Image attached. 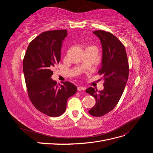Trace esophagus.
<instances>
[{"mask_svg": "<svg viewBox=\"0 0 153 153\" xmlns=\"http://www.w3.org/2000/svg\"><path fill=\"white\" fill-rule=\"evenodd\" d=\"M77 90L78 91H85V87H82V86H79L77 87Z\"/></svg>", "mask_w": 153, "mask_h": 153, "instance_id": "34e87169", "label": "esophagus"}]
</instances>
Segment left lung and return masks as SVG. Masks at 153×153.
<instances>
[{"label":"left lung","instance_id":"8db88e82","mask_svg":"<svg viewBox=\"0 0 153 153\" xmlns=\"http://www.w3.org/2000/svg\"><path fill=\"white\" fill-rule=\"evenodd\" d=\"M100 38L103 49L102 64L98 71L103 75L104 89L98 91L93 87L86 89L87 93L94 96L96 104L89 113L101 117L112 111L123 93L129 75V64L124 45L109 32L94 30Z\"/></svg>","mask_w":153,"mask_h":153}]
</instances>
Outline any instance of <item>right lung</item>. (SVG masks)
I'll return each instance as SVG.
<instances>
[{
	"label": "right lung",
	"mask_w": 153,
	"mask_h": 153,
	"mask_svg": "<svg viewBox=\"0 0 153 153\" xmlns=\"http://www.w3.org/2000/svg\"><path fill=\"white\" fill-rule=\"evenodd\" d=\"M67 35L66 30L42 32L29 43L23 60L29 98L37 110L50 117L65 112L68 99L77 90L71 82L57 84L50 78L52 68L61 61L62 45Z\"/></svg>",
	"instance_id": "1"
}]
</instances>
